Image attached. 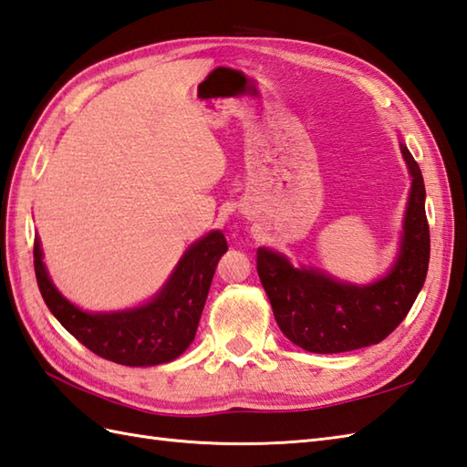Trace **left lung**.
I'll return each mask as SVG.
<instances>
[{
  "instance_id": "left-lung-1",
  "label": "left lung",
  "mask_w": 467,
  "mask_h": 467,
  "mask_svg": "<svg viewBox=\"0 0 467 467\" xmlns=\"http://www.w3.org/2000/svg\"><path fill=\"white\" fill-rule=\"evenodd\" d=\"M411 175V192L400 255L388 275L369 285L337 282L314 267H294L267 247L257 250V275L272 304L279 329L314 354H341L379 344L408 316L426 282L430 225L426 188L418 161L400 143Z\"/></svg>"
}]
</instances>
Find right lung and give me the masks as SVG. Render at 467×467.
Returning <instances> with one entry per match:
<instances>
[{
  "label": "right lung",
  "mask_w": 467,
  "mask_h": 467,
  "mask_svg": "<svg viewBox=\"0 0 467 467\" xmlns=\"http://www.w3.org/2000/svg\"><path fill=\"white\" fill-rule=\"evenodd\" d=\"M227 252L222 232L192 244L151 302L111 314H89L61 296L44 265L39 237L34 267L41 297L79 344L121 366H160L180 358L195 337L217 262Z\"/></svg>",
  "instance_id": "1"
}]
</instances>
